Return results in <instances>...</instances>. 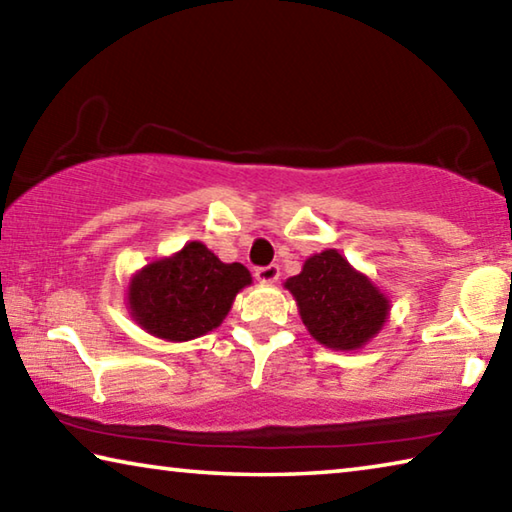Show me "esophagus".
<instances>
[{
  "mask_svg": "<svg viewBox=\"0 0 512 512\" xmlns=\"http://www.w3.org/2000/svg\"><path fill=\"white\" fill-rule=\"evenodd\" d=\"M255 277H257L259 282L271 284V282H275V280H277V277H280V266H277V264L259 266V268H255Z\"/></svg>",
  "mask_w": 512,
  "mask_h": 512,
  "instance_id": "34e87169",
  "label": "esophagus"
}]
</instances>
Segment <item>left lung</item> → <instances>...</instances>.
I'll return each mask as SVG.
<instances>
[{
    "label": "left lung",
    "instance_id": "obj_1",
    "mask_svg": "<svg viewBox=\"0 0 512 512\" xmlns=\"http://www.w3.org/2000/svg\"><path fill=\"white\" fill-rule=\"evenodd\" d=\"M287 289L311 336L332 350L361 348L388 316V300L336 250L309 257L302 273L289 277Z\"/></svg>",
    "mask_w": 512,
    "mask_h": 512
}]
</instances>
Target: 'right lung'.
I'll use <instances>...</instances> for the list:
<instances>
[{"instance_id": "obj_1", "label": "right lung", "mask_w": 512, "mask_h": 512, "mask_svg": "<svg viewBox=\"0 0 512 512\" xmlns=\"http://www.w3.org/2000/svg\"><path fill=\"white\" fill-rule=\"evenodd\" d=\"M246 284L244 264H223L201 241H192L178 255L146 264L133 277L128 305L146 332L189 341L219 327Z\"/></svg>"}]
</instances>
